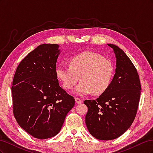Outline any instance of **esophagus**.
Instances as JSON below:
<instances>
[{"label":"esophagus","mask_w":153,"mask_h":153,"mask_svg":"<svg viewBox=\"0 0 153 153\" xmlns=\"http://www.w3.org/2000/svg\"><path fill=\"white\" fill-rule=\"evenodd\" d=\"M75 101H76V103H77V104H79V103H82V100L80 99V98H75Z\"/></svg>","instance_id":"1"}]
</instances>
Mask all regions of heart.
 <instances>
[{"label": "heart", "mask_w": 153, "mask_h": 153, "mask_svg": "<svg viewBox=\"0 0 153 153\" xmlns=\"http://www.w3.org/2000/svg\"><path fill=\"white\" fill-rule=\"evenodd\" d=\"M114 65L109 59L92 52L75 55L69 61V67L58 66L56 74L66 89L71 90L78 81L75 92L80 96L93 92L103 94L109 87L114 76Z\"/></svg>", "instance_id": "heart-1"}]
</instances>
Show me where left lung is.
<instances>
[{"mask_svg": "<svg viewBox=\"0 0 153 153\" xmlns=\"http://www.w3.org/2000/svg\"><path fill=\"white\" fill-rule=\"evenodd\" d=\"M116 57L115 73L106 90L96 100H85L88 107L87 128L101 140L117 138L126 132L135 118L141 85L135 66L124 51L108 44Z\"/></svg>", "mask_w": 153, "mask_h": 153, "instance_id": "8db88e82", "label": "left lung"}]
</instances>
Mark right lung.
I'll return each instance as SVG.
<instances>
[{
	"label": "right lung",
	"instance_id": "right-lung-1",
	"mask_svg": "<svg viewBox=\"0 0 153 153\" xmlns=\"http://www.w3.org/2000/svg\"><path fill=\"white\" fill-rule=\"evenodd\" d=\"M59 53L57 44L38 46L20 62L13 80L14 116L22 128L38 139L59 133L75 105L73 97L59 84Z\"/></svg>",
	"mask_w": 153,
	"mask_h": 153
}]
</instances>
